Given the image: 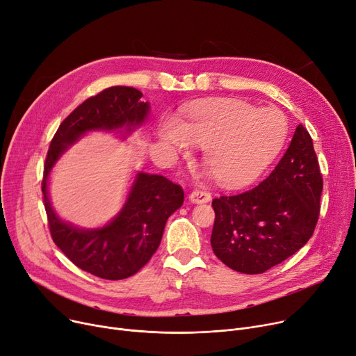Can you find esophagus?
I'll return each instance as SVG.
<instances>
[{
	"mask_svg": "<svg viewBox=\"0 0 356 356\" xmlns=\"http://www.w3.org/2000/svg\"><path fill=\"white\" fill-rule=\"evenodd\" d=\"M190 200L194 204H205V202H210L211 201V194L202 191V190H194L190 194Z\"/></svg>",
	"mask_w": 356,
	"mask_h": 356,
	"instance_id": "1",
	"label": "esophagus"
}]
</instances>
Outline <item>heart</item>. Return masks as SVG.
Here are the masks:
<instances>
[{
  "instance_id": "1",
  "label": "heart",
  "mask_w": 356,
  "mask_h": 356,
  "mask_svg": "<svg viewBox=\"0 0 356 356\" xmlns=\"http://www.w3.org/2000/svg\"><path fill=\"white\" fill-rule=\"evenodd\" d=\"M287 120L276 109L257 111L237 99L197 102L182 123L166 119L159 139L172 154L186 156L191 145L202 148V161L227 188L253 184L282 151Z\"/></svg>"
}]
</instances>
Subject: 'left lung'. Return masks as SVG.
I'll list each match as a JSON object with an SVG mask.
<instances>
[{
  "label": "left lung",
  "mask_w": 356,
  "mask_h": 356,
  "mask_svg": "<svg viewBox=\"0 0 356 356\" xmlns=\"http://www.w3.org/2000/svg\"><path fill=\"white\" fill-rule=\"evenodd\" d=\"M323 179L309 132L299 124L276 168L245 193L213 200L214 254L229 268L259 275L293 256L319 218Z\"/></svg>",
  "instance_id": "8db88e82"
}]
</instances>
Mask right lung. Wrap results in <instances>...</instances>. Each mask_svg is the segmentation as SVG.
<instances>
[{
	"instance_id": "add662e5",
	"label": "right lung",
	"mask_w": 356,
	"mask_h": 356,
	"mask_svg": "<svg viewBox=\"0 0 356 356\" xmlns=\"http://www.w3.org/2000/svg\"><path fill=\"white\" fill-rule=\"evenodd\" d=\"M149 115L135 88L113 86L89 97L58 127L47 152L41 191L56 245L79 268L106 280L134 276L161 244L166 220L184 202L182 188L162 175L138 172L120 211L103 227L80 228L61 220L49 198V177L57 161L88 132H116L124 139Z\"/></svg>"
}]
</instances>
